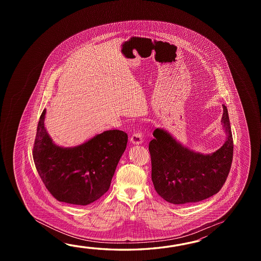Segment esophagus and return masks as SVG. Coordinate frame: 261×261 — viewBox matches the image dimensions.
I'll return each instance as SVG.
<instances>
[{"instance_id":"34e87169","label":"esophagus","mask_w":261,"mask_h":261,"mask_svg":"<svg viewBox=\"0 0 261 261\" xmlns=\"http://www.w3.org/2000/svg\"><path fill=\"white\" fill-rule=\"evenodd\" d=\"M130 143L133 144H141L143 143V134L141 133H134L133 136L129 139Z\"/></svg>"}]
</instances>
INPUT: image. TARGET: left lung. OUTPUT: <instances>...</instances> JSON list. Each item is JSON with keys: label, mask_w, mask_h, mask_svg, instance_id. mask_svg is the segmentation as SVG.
I'll return each mask as SVG.
<instances>
[{"label": "left lung", "mask_w": 261, "mask_h": 261, "mask_svg": "<svg viewBox=\"0 0 261 261\" xmlns=\"http://www.w3.org/2000/svg\"><path fill=\"white\" fill-rule=\"evenodd\" d=\"M222 129L226 140L211 154L185 146L164 128H155L150 142L152 182L156 193L172 204L198 202L217 194L226 182L233 155L228 113L223 105Z\"/></svg>", "instance_id": "1"}]
</instances>
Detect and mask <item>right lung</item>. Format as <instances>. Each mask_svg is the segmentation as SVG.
Masks as SVG:
<instances>
[{
    "mask_svg": "<svg viewBox=\"0 0 261 261\" xmlns=\"http://www.w3.org/2000/svg\"><path fill=\"white\" fill-rule=\"evenodd\" d=\"M40 117L34 161L40 177L54 198L75 205L99 200L110 188L117 164L127 146V133L118 129L96 134L71 147L56 144Z\"/></svg>",
    "mask_w": 261,
    "mask_h": 261,
    "instance_id": "obj_1",
    "label": "right lung"
}]
</instances>
